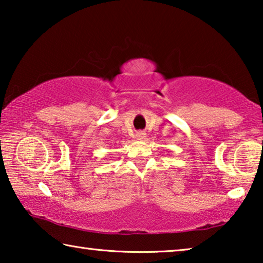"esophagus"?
Listing matches in <instances>:
<instances>
[{"mask_svg": "<svg viewBox=\"0 0 263 263\" xmlns=\"http://www.w3.org/2000/svg\"><path fill=\"white\" fill-rule=\"evenodd\" d=\"M137 139H139V140H142V139H145V137H146V133L145 132H138L137 133Z\"/></svg>", "mask_w": 263, "mask_h": 263, "instance_id": "esophagus-1", "label": "esophagus"}]
</instances>
